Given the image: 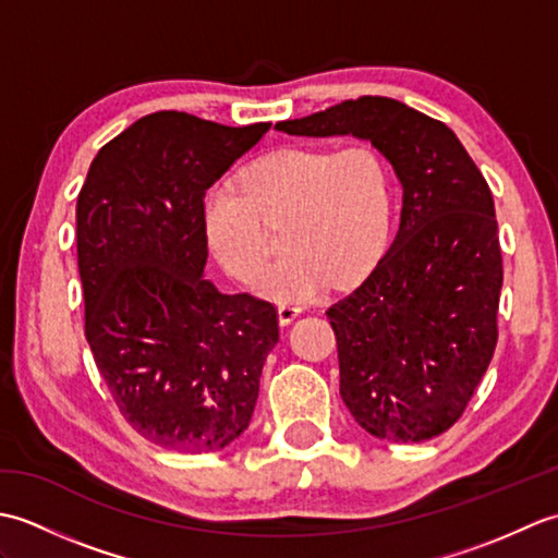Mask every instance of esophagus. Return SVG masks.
<instances>
[{
	"label": "esophagus",
	"mask_w": 558,
	"mask_h": 558,
	"mask_svg": "<svg viewBox=\"0 0 558 558\" xmlns=\"http://www.w3.org/2000/svg\"><path fill=\"white\" fill-rule=\"evenodd\" d=\"M300 314H302V306H294V304H280V306H278V322H280L282 326L292 324L294 318H298Z\"/></svg>",
	"instance_id": "34e87169"
}]
</instances>
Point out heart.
Listing matches in <instances>:
<instances>
[{
	"label": "heart",
	"instance_id": "obj_1",
	"mask_svg": "<svg viewBox=\"0 0 558 558\" xmlns=\"http://www.w3.org/2000/svg\"><path fill=\"white\" fill-rule=\"evenodd\" d=\"M288 217L289 254L252 280L258 298L302 304L328 282L345 286L381 256L390 228V177L372 144L290 146L254 162L242 189L216 184L204 201L213 256L246 280L263 259L259 220Z\"/></svg>",
	"mask_w": 558,
	"mask_h": 558
}]
</instances>
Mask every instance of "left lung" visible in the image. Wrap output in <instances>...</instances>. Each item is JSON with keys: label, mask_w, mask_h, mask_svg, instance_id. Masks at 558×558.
Wrapping results in <instances>:
<instances>
[{"label": "left lung", "mask_w": 558, "mask_h": 558, "mask_svg": "<svg viewBox=\"0 0 558 558\" xmlns=\"http://www.w3.org/2000/svg\"><path fill=\"white\" fill-rule=\"evenodd\" d=\"M302 138L354 136L381 153L402 186L393 244L326 316L340 396L364 432L420 444L458 422L496 348L504 286L494 198L444 122L364 96L276 124Z\"/></svg>", "instance_id": "1"}]
</instances>
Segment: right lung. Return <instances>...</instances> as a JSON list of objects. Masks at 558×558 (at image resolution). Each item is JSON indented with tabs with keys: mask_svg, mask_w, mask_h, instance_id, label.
<instances>
[{
	"mask_svg": "<svg viewBox=\"0 0 558 558\" xmlns=\"http://www.w3.org/2000/svg\"><path fill=\"white\" fill-rule=\"evenodd\" d=\"M268 129L141 117L78 194L86 340L124 420L160 448L222 450L252 422L278 314L206 278L204 198Z\"/></svg>",
	"mask_w": 558,
	"mask_h": 558,
	"instance_id": "add662e5",
	"label": "right lung"
}]
</instances>
